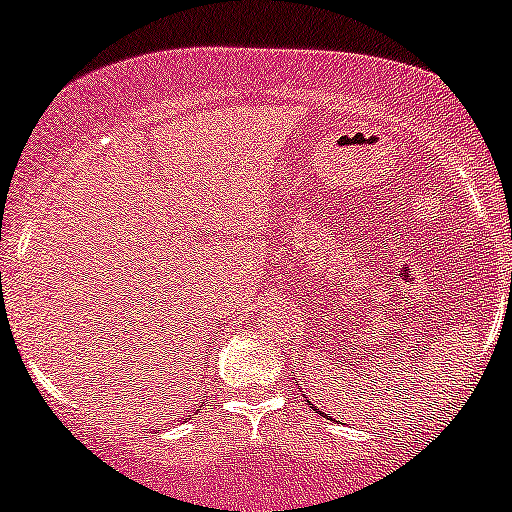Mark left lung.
Instances as JSON below:
<instances>
[{"label": "left lung", "mask_w": 512, "mask_h": 512, "mask_svg": "<svg viewBox=\"0 0 512 512\" xmlns=\"http://www.w3.org/2000/svg\"><path fill=\"white\" fill-rule=\"evenodd\" d=\"M308 406H313V403H311V401H308ZM316 411H318V408H316Z\"/></svg>", "instance_id": "1"}]
</instances>
